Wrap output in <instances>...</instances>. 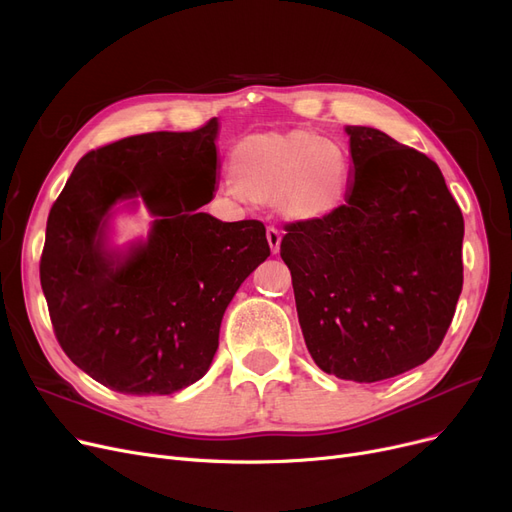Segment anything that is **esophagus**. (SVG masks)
Returning a JSON list of instances; mask_svg holds the SVG:
<instances>
[{
    "mask_svg": "<svg viewBox=\"0 0 512 512\" xmlns=\"http://www.w3.org/2000/svg\"><path fill=\"white\" fill-rule=\"evenodd\" d=\"M265 236H268V242H270V249H272V253H278V249H280V240H282L280 230H278V228H274V226H268V230H265Z\"/></svg>",
    "mask_w": 512,
    "mask_h": 512,
    "instance_id": "esophagus-1",
    "label": "esophagus"
}]
</instances>
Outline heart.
<instances>
[{"label": "heart", "mask_w": 512, "mask_h": 512, "mask_svg": "<svg viewBox=\"0 0 512 512\" xmlns=\"http://www.w3.org/2000/svg\"><path fill=\"white\" fill-rule=\"evenodd\" d=\"M230 182L249 203H274L284 217L309 221L341 207L349 186L345 148L307 129L253 133L230 152Z\"/></svg>", "instance_id": "heart-1"}]
</instances>
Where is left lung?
Returning a JSON list of instances; mask_svg holds the SVG:
<instances>
[{
  "instance_id": "8db88e82",
  "label": "left lung",
  "mask_w": 512,
  "mask_h": 512,
  "mask_svg": "<svg viewBox=\"0 0 512 512\" xmlns=\"http://www.w3.org/2000/svg\"><path fill=\"white\" fill-rule=\"evenodd\" d=\"M353 184L326 217L284 226L305 345L343 381L374 383L425 364L462 291V211L427 154L347 127Z\"/></svg>"
}]
</instances>
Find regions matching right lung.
<instances>
[{
	"instance_id": "add662e5",
	"label": "right lung",
	"mask_w": 512,
	"mask_h": 512,
	"mask_svg": "<svg viewBox=\"0 0 512 512\" xmlns=\"http://www.w3.org/2000/svg\"><path fill=\"white\" fill-rule=\"evenodd\" d=\"M217 119L150 131L81 157L48 215L39 278L71 362L125 395H171L209 370L238 286L270 257L257 219L219 221ZM140 195L155 220L125 258L103 251L105 213Z\"/></svg>"
}]
</instances>
